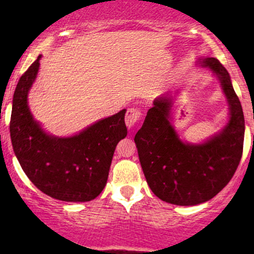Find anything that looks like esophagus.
Instances as JSON below:
<instances>
[{"instance_id":"34e87169","label":"esophagus","mask_w":254,"mask_h":254,"mask_svg":"<svg viewBox=\"0 0 254 254\" xmlns=\"http://www.w3.org/2000/svg\"><path fill=\"white\" fill-rule=\"evenodd\" d=\"M141 118V112L138 110L135 109H129L127 111L126 118H125V123H126V126L129 128H133L135 125L138 123Z\"/></svg>"}]
</instances>
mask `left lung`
<instances>
[{
	"instance_id": "8db88e82",
	"label": "left lung",
	"mask_w": 254,
	"mask_h": 254,
	"mask_svg": "<svg viewBox=\"0 0 254 254\" xmlns=\"http://www.w3.org/2000/svg\"><path fill=\"white\" fill-rule=\"evenodd\" d=\"M220 83L229 106L228 120L206 140H183L172 125L175 93L155 98L143 126L135 135L138 159L152 193L177 206H195L213 199L230 182L241 162L245 121L231 78L215 58H197Z\"/></svg>"
}]
</instances>
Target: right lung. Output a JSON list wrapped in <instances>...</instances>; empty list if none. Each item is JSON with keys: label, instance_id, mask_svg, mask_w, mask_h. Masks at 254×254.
<instances>
[{"label": "right lung", "instance_id": "right-lung-1", "mask_svg": "<svg viewBox=\"0 0 254 254\" xmlns=\"http://www.w3.org/2000/svg\"><path fill=\"white\" fill-rule=\"evenodd\" d=\"M41 55L19 78L12 99L10 136L17 159L33 185L67 202H86L99 195L109 178L113 154L127 136L126 110L104 118L70 136L45 130L29 106Z\"/></svg>", "mask_w": 254, "mask_h": 254}]
</instances>
